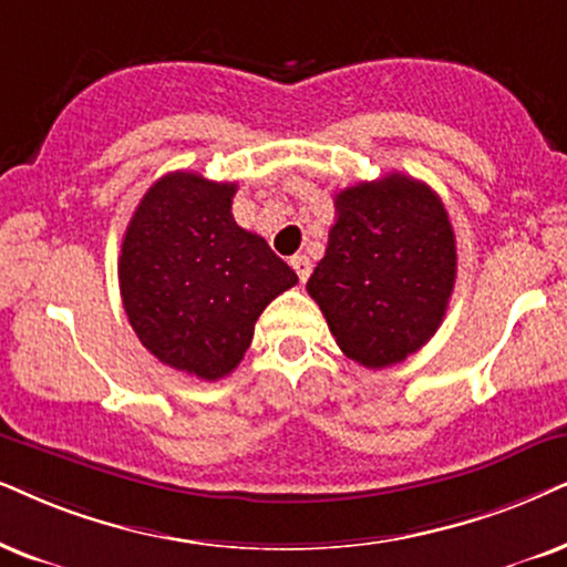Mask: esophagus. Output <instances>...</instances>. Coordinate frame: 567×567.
I'll list each match as a JSON object with an SVG mask.
<instances>
[{
	"instance_id": "1",
	"label": "esophagus",
	"mask_w": 567,
	"mask_h": 567,
	"mask_svg": "<svg viewBox=\"0 0 567 567\" xmlns=\"http://www.w3.org/2000/svg\"><path fill=\"white\" fill-rule=\"evenodd\" d=\"M290 267L296 269V275H298L300 282H306L308 275H311V261H308L306 256H292V259H290Z\"/></svg>"
}]
</instances>
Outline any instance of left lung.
Segmentation results:
<instances>
[{"instance_id":"1","label":"left lung","mask_w":567,"mask_h":567,"mask_svg":"<svg viewBox=\"0 0 567 567\" xmlns=\"http://www.w3.org/2000/svg\"><path fill=\"white\" fill-rule=\"evenodd\" d=\"M337 221L308 296L342 353L386 369L424 348L455 288V233L426 183L392 175L334 196Z\"/></svg>"}]
</instances>
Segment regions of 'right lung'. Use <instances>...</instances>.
Segmentation results:
<instances>
[{"mask_svg": "<svg viewBox=\"0 0 567 567\" xmlns=\"http://www.w3.org/2000/svg\"><path fill=\"white\" fill-rule=\"evenodd\" d=\"M235 190L198 172L164 175L141 198L117 264L143 348L204 382L238 367L264 308L298 282L261 235L233 219Z\"/></svg>", "mask_w": 567, "mask_h": 567, "instance_id": "right-lung-1", "label": "right lung"}]
</instances>
